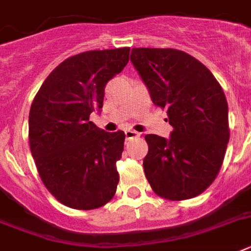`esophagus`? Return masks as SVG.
I'll return each instance as SVG.
<instances>
[{"label": "esophagus", "mask_w": 251, "mask_h": 251, "mask_svg": "<svg viewBox=\"0 0 251 251\" xmlns=\"http://www.w3.org/2000/svg\"><path fill=\"white\" fill-rule=\"evenodd\" d=\"M140 134L138 131H135V130H126L125 131V136L126 139L130 140V139H134V138H138Z\"/></svg>", "instance_id": "34e87169"}]
</instances>
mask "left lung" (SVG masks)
<instances>
[{"mask_svg":"<svg viewBox=\"0 0 251 251\" xmlns=\"http://www.w3.org/2000/svg\"><path fill=\"white\" fill-rule=\"evenodd\" d=\"M130 59L174 127L170 139L144 136L147 180L170 201L199 196L217 178L229 140L223 89L202 63L176 49L134 48Z\"/></svg>","mask_w":251,"mask_h":251,"instance_id":"8db88e82","label":"left lung"}]
</instances>
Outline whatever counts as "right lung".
<instances>
[{"label": "right lung", "instance_id": "add662e5", "mask_svg": "<svg viewBox=\"0 0 251 251\" xmlns=\"http://www.w3.org/2000/svg\"><path fill=\"white\" fill-rule=\"evenodd\" d=\"M130 48L91 50L62 62L41 85L29 111V146L45 187L59 202L91 210L115 196L116 162L125 132H107L90 121L104 87L129 62Z\"/></svg>", "mask_w": 251, "mask_h": 251}]
</instances>
